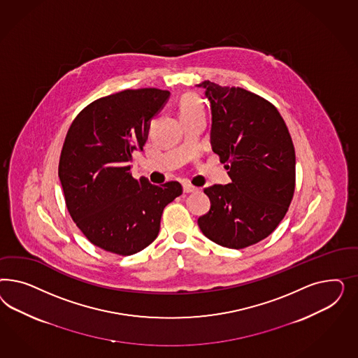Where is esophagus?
<instances>
[{"mask_svg":"<svg viewBox=\"0 0 358 358\" xmlns=\"http://www.w3.org/2000/svg\"><path fill=\"white\" fill-rule=\"evenodd\" d=\"M198 189L193 186V185L185 184L184 185V193L185 194H190V193H196Z\"/></svg>","mask_w":358,"mask_h":358,"instance_id":"esophagus-1","label":"esophagus"}]
</instances>
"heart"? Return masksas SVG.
Here are the masks:
<instances>
[{
  "mask_svg": "<svg viewBox=\"0 0 358 358\" xmlns=\"http://www.w3.org/2000/svg\"><path fill=\"white\" fill-rule=\"evenodd\" d=\"M199 110H203V106H202V102L198 96H195L193 93H189L181 98V102H180V114L181 115L192 114V113L199 111Z\"/></svg>",
  "mask_w": 358,
  "mask_h": 358,
  "instance_id": "b5f03b06",
  "label": "heart"
}]
</instances>
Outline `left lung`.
<instances>
[{"label":"left lung","mask_w":358,"mask_h":358,"mask_svg":"<svg viewBox=\"0 0 358 358\" xmlns=\"http://www.w3.org/2000/svg\"><path fill=\"white\" fill-rule=\"evenodd\" d=\"M211 105V147L231 184L205 189L210 211L198 226L211 241L243 250L268 238L286 215L295 189V151L269 101L243 87L203 81Z\"/></svg>","instance_id":"left-lung-1"}]
</instances>
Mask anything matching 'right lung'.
Listing matches in <instances>:
<instances>
[{"label":"right lung","instance_id":"right-lung-1","mask_svg":"<svg viewBox=\"0 0 358 358\" xmlns=\"http://www.w3.org/2000/svg\"><path fill=\"white\" fill-rule=\"evenodd\" d=\"M171 93L127 89L83 108L66 132L59 162L65 205L77 227L102 250L130 256L160 231L164 207L182 194L171 181L157 186L131 174L132 153L143 151L152 118Z\"/></svg>","mask_w":358,"mask_h":358}]
</instances>
